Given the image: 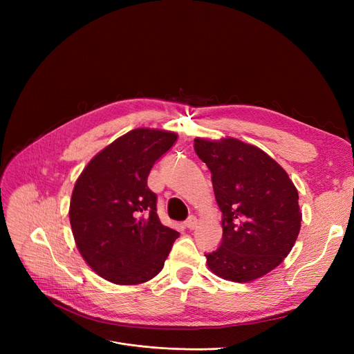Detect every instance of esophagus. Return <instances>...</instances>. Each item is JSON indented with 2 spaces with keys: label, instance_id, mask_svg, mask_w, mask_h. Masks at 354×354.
I'll return each mask as SVG.
<instances>
[{
  "label": "esophagus",
  "instance_id": "1",
  "mask_svg": "<svg viewBox=\"0 0 354 354\" xmlns=\"http://www.w3.org/2000/svg\"><path fill=\"white\" fill-rule=\"evenodd\" d=\"M196 224H198V220H196V217L195 216H190L186 221H185V226L187 227V229H195L196 227Z\"/></svg>",
  "mask_w": 354,
  "mask_h": 354
}]
</instances>
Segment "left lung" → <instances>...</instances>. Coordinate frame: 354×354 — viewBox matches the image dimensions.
<instances>
[{
    "instance_id": "1",
    "label": "left lung",
    "mask_w": 354,
    "mask_h": 354,
    "mask_svg": "<svg viewBox=\"0 0 354 354\" xmlns=\"http://www.w3.org/2000/svg\"><path fill=\"white\" fill-rule=\"evenodd\" d=\"M195 152L211 171L223 214L221 243L205 254L209 270L232 282L259 279L283 261L297 241L298 192L274 159L238 138H195Z\"/></svg>"
}]
</instances>
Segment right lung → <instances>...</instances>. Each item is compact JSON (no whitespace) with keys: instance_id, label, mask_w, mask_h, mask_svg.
<instances>
[{"instance_id":"obj_1","label":"right lung","mask_w":354,"mask_h":354,"mask_svg":"<svg viewBox=\"0 0 354 354\" xmlns=\"http://www.w3.org/2000/svg\"><path fill=\"white\" fill-rule=\"evenodd\" d=\"M177 134L137 128L95 155L75 183L69 220L82 259L118 285L151 281L160 270L178 232L156 214L147 177Z\"/></svg>"}]
</instances>
